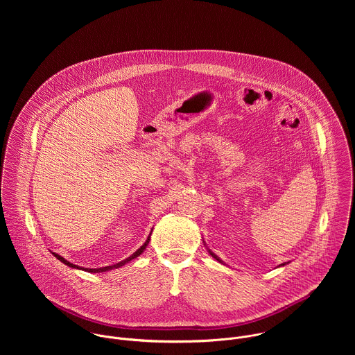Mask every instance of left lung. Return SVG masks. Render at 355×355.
Listing matches in <instances>:
<instances>
[{
    "instance_id": "1",
    "label": "left lung",
    "mask_w": 355,
    "mask_h": 355,
    "mask_svg": "<svg viewBox=\"0 0 355 355\" xmlns=\"http://www.w3.org/2000/svg\"><path fill=\"white\" fill-rule=\"evenodd\" d=\"M203 245H205V248H206V250H207V252H209V254H210V255H211V257H213V258H214V259H217V261H218V262H221V263H224V265H227V263H225V262H224V261H223V259H221V258H220V257H217V255H216V254L213 253V252H211V250H210V249H209V248H207V246H206V243H205V241H203ZM286 263H288V262H284V263H280V265H279V266H284V265H286Z\"/></svg>"
}]
</instances>
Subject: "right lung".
Segmentation results:
<instances>
[{"mask_svg":"<svg viewBox=\"0 0 355 355\" xmlns=\"http://www.w3.org/2000/svg\"><path fill=\"white\" fill-rule=\"evenodd\" d=\"M153 228L152 231H150V234H149V236H148V239H146V242L135 252V253L131 254L130 257H127L125 259H123V261H120V262H117V263H113V265H107V266H102V268H83V266H79V265H75V263H72V262H69V261H67L64 257H61V255H58V254L51 253L57 259H60L62 263H65L67 266H69V268H73V269H79V270H85V272H90V273H101V272H107V270H112V269H117V268H121V266H124L125 263H128L130 261H132V259H135V258H138L141 254L144 253L145 250H146V248H148V245H149V242H150V236H152Z\"/></svg>","mask_w":355,"mask_h":355,"instance_id":"obj_1","label":"right lung"}]
</instances>
